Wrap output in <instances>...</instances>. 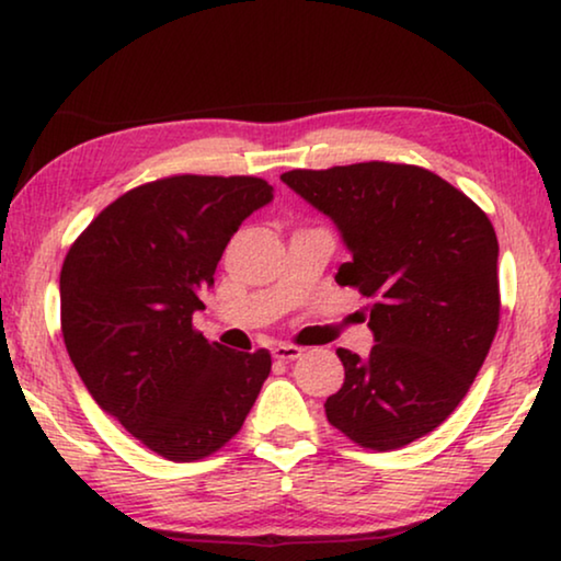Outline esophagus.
<instances>
[{"label":"esophagus","instance_id":"1","mask_svg":"<svg viewBox=\"0 0 561 561\" xmlns=\"http://www.w3.org/2000/svg\"><path fill=\"white\" fill-rule=\"evenodd\" d=\"M272 356L277 360H297L302 356V348H297V345H289V343H279L277 348H272Z\"/></svg>","mask_w":561,"mask_h":561}]
</instances>
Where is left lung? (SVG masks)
<instances>
[{"instance_id": "left-lung-1", "label": "left lung", "mask_w": 561, "mask_h": 561, "mask_svg": "<svg viewBox=\"0 0 561 561\" xmlns=\"http://www.w3.org/2000/svg\"><path fill=\"white\" fill-rule=\"evenodd\" d=\"M291 191L341 228L335 282L370 297L376 345L337 348L345 381L325 414L358 447L399 449L437 430L476 381L501 320L499 239L485 210L404 162L289 170Z\"/></svg>"}]
</instances>
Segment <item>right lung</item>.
<instances>
[{
	"label": "right lung",
	"mask_w": 561,
	"mask_h": 561,
	"mask_svg": "<svg viewBox=\"0 0 561 561\" xmlns=\"http://www.w3.org/2000/svg\"><path fill=\"white\" fill-rule=\"evenodd\" d=\"M272 201L251 175H170L106 205L60 270L68 356L129 435L172 462L228 445L272 370L270 351H228L193 325L241 220Z\"/></svg>",
	"instance_id": "obj_1"
}]
</instances>
